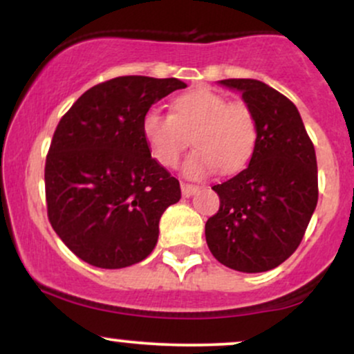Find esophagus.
<instances>
[{
    "mask_svg": "<svg viewBox=\"0 0 354 354\" xmlns=\"http://www.w3.org/2000/svg\"><path fill=\"white\" fill-rule=\"evenodd\" d=\"M198 189H200V186L189 185V183H181V193L185 198L193 196L194 193H198Z\"/></svg>",
    "mask_w": 354,
    "mask_h": 354,
    "instance_id": "obj_1",
    "label": "esophagus"
}]
</instances>
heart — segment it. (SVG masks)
<instances>
[{
    "instance_id": "heart-1",
    "label": "heart",
    "mask_w": 354,
    "mask_h": 354,
    "mask_svg": "<svg viewBox=\"0 0 354 354\" xmlns=\"http://www.w3.org/2000/svg\"><path fill=\"white\" fill-rule=\"evenodd\" d=\"M141 135L154 160L176 168L191 143L185 163L188 176L200 178L219 169L234 173L245 168L258 145V123L246 103L228 100L209 88H194L171 101V113L151 109L141 121Z\"/></svg>"
}]
</instances>
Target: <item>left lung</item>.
Segmentation results:
<instances>
[{
    "label": "left lung",
    "instance_id": "8db88e82",
    "mask_svg": "<svg viewBox=\"0 0 354 354\" xmlns=\"http://www.w3.org/2000/svg\"><path fill=\"white\" fill-rule=\"evenodd\" d=\"M241 91L258 123L248 168L213 189L219 209L205 226L209 251L243 273L273 270L295 253L318 203V166L298 109L258 80H223Z\"/></svg>",
    "mask_w": 354,
    "mask_h": 354
}]
</instances>
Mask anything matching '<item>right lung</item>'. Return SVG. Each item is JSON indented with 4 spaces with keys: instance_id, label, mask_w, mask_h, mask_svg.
Masks as SVG:
<instances>
[{
    "instance_id": "1",
    "label": "right lung",
    "mask_w": 354,
    "mask_h": 354,
    "mask_svg": "<svg viewBox=\"0 0 354 354\" xmlns=\"http://www.w3.org/2000/svg\"><path fill=\"white\" fill-rule=\"evenodd\" d=\"M176 78L118 76L89 88L64 113L44 165L53 230L83 261L131 266L156 246L160 218L180 201V181L151 158L141 121Z\"/></svg>"
}]
</instances>
